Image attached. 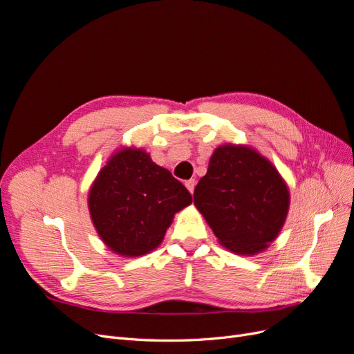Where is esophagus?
<instances>
[{
    "label": "esophagus",
    "instance_id": "esophagus-1",
    "mask_svg": "<svg viewBox=\"0 0 354 354\" xmlns=\"http://www.w3.org/2000/svg\"><path fill=\"white\" fill-rule=\"evenodd\" d=\"M195 186H196V180H195V178H190V180H187V181H186V187L189 189L190 194H194Z\"/></svg>",
    "mask_w": 354,
    "mask_h": 354
}]
</instances>
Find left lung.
Here are the masks:
<instances>
[{
	"instance_id": "8db88e82",
	"label": "left lung",
	"mask_w": 354,
	"mask_h": 354,
	"mask_svg": "<svg viewBox=\"0 0 354 354\" xmlns=\"http://www.w3.org/2000/svg\"><path fill=\"white\" fill-rule=\"evenodd\" d=\"M194 202L220 243L236 254L263 251L281 232L289 192L277 169L254 149H216Z\"/></svg>"
}]
</instances>
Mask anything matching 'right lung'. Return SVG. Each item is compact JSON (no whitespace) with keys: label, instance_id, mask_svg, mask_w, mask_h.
<instances>
[{"label":"right lung","instance_id":"obj_1","mask_svg":"<svg viewBox=\"0 0 354 354\" xmlns=\"http://www.w3.org/2000/svg\"><path fill=\"white\" fill-rule=\"evenodd\" d=\"M192 202L190 192L140 149H122L91 186L94 227L124 257L145 255L162 242L174 214Z\"/></svg>","mask_w":354,"mask_h":354}]
</instances>
